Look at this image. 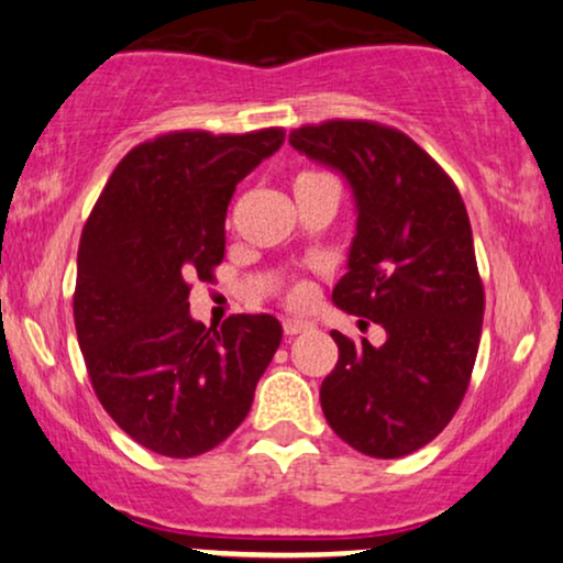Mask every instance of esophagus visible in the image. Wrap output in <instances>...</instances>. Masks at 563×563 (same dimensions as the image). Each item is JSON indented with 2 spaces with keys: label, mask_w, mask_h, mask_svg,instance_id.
Returning <instances> with one entry per match:
<instances>
[{
  "label": "esophagus",
  "mask_w": 563,
  "mask_h": 563,
  "mask_svg": "<svg viewBox=\"0 0 563 563\" xmlns=\"http://www.w3.org/2000/svg\"><path fill=\"white\" fill-rule=\"evenodd\" d=\"M312 328V322L309 320H301V318H286L283 320V331H286L288 335H296V333H303Z\"/></svg>",
  "instance_id": "1"
}]
</instances>
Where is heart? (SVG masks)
Returning <instances> with one entry per match:
<instances>
[{
    "label": "heart",
    "mask_w": 563,
    "mask_h": 563,
    "mask_svg": "<svg viewBox=\"0 0 563 563\" xmlns=\"http://www.w3.org/2000/svg\"><path fill=\"white\" fill-rule=\"evenodd\" d=\"M309 299H312V288H309L307 283H299V286L290 288V294H288V301L290 303H307Z\"/></svg>",
    "instance_id": "obj_1"
}]
</instances>
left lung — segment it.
<instances>
[{"instance_id": "left-lung-1", "label": "left lung", "mask_w": 563, "mask_h": 563, "mask_svg": "<svg viewBox=\"0 0 563 563\" xmlns=\"http://www.w3.org/2000/svg\"><path fill=\"white\" fill-rule=\"evenodd\" d=\"M288 142L352 187L357 235L333 301L386 331L380 346L331 331L339 363L320 386L322 412L349 448L410 455L452 421L479 352L484 288L466 203L394 126L333 119L294 129Z\"/></svg>"}]
</instances>
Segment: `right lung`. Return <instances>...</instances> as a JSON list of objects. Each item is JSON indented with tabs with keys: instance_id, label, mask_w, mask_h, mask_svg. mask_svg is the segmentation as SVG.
Returning a JSON list of instances; mask_svg holds the SVG:
<instances>
[{
	"instance_id": "1",
	"label": "right lung",
	"mask_w": 563,
	"mask_h": 563,
	"mask_svg": "<svg viewBox=\"0 0 563 563\" xmlns=\"http://www.w3.org/2000/svg\"><path fill=\"white\" fill-rule=\"evenodd\" d=\"M286 140L158 134L119 161L81 230L74 322L92 389L142 448L192 457L224 442L283 339L273 314L190 318V283L214 280L235 185Z\"/></svg>"
}]
</instances>
